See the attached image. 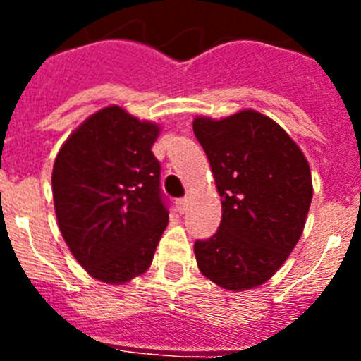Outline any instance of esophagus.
<instances>
[{
  "label": "esophagus",
  "instance_id": "obj_1",
  "mask_svg": "<svg viewBox=\"0 0 361 361\" xmlns=\"http://www.w3.org/2000/svg\"><path fill=\"white\" fill-rule=\"evenodd\" d=\"M175 208H177V212L183 215V213L188 209V199H177V200H175Z\"/></svg>",
  "mask_w": 361,
  "mask_h": 361
}]
</instances>
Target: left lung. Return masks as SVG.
<instances>
[{
  "label": "left lung",
  "mask_w": 361,
  "mask_h": 361,
  "mask_svg": "<svg viewBox=\"0 0 361 361\" xmlns=\"http://www.w3.org/2000/svg\"><path fill=\"white\" fill-rule=\"evenodd\" d=\"M193 132L222 199L216 233L193 245L200 273L229 291L262 286L304 231L312 199L307 159L282 126L255 110L197 117Z\"/></svg>",
  "instance_id": "8db88e82"
}]
</instances>
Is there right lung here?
Masks as SVG:
<instances>
[{"mask_svg":"<svg viewBox=\"0 0 361 361\" xmlns=\"http://www.w3.org/2000/svg\"><path fill=\"white\" fill-rule=\"evenodd\" d=\"M161 126L121 106L95 111L66 139L52 171L54 208L66 245L104 283L142 275L168 226L161 164L152 152Z\"/></svg>","mask_w":361,"mask_h":361,"instance_id":"add662e5","label":"right lung"}]
</instances>
